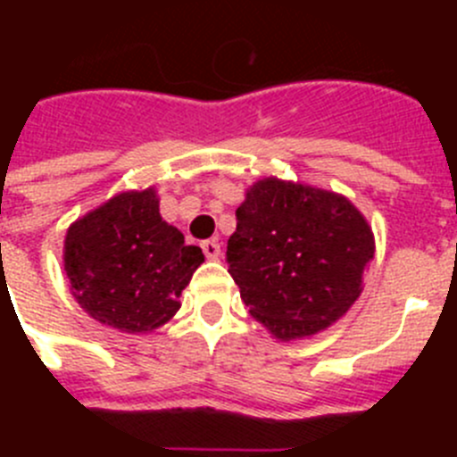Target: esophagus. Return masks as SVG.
I'll use <instances>...</instances> for the list:
<instances>
[{"label": "esophagus", "instance_id": "1", "mask_svg": "<svg viewBox=\"0 0 457 457\" xmlns=\"http://www.w3.org/2000/svg\"><path fill=\"white\" fill-rule=\"evenodd\" d=\"M201 249H204L205 258H210V261H217V258H220V253H221L220 242H217V240H204V242H201Z\"/></svg>", "mask_w": 457, "mask_h": 457}]
</instances>
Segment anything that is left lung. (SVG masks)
Masks as SVG:
<instances>
[{"label":"left lung","mask_w":457,"mask_h":457,"mask_svg":"<svg viewBox=\"0 0 457 457\" xmlns=\"http://www.w3.org/2000/svg\"><path fill=\"white\" fill-rule=\"evenodd\" d=\"M236 217L228 272L274 338H309L348 313L375 253L373 228L348 196L270 176Z\"/></svg>","instance_id":"obj_1"}]
</instances>
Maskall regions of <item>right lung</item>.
<instances>
[{
    "instance_id": "obj_1",
    "label": "right lung",
    "mask_w": 457,
    "mask_h": 457,
    "mask_svg": "<svg viewBox=\"0 0 457 457\" xmlns=\"http://www.w3.org/2000/svg\"><path fill=\"white\" fill-rule=\"evenodd\" d=\"M204 252L160 215L155 187L128 189L72 221L63 240L71 293L96 322L148 334L176 316Z\"/></svg>"
}]
</instances>
